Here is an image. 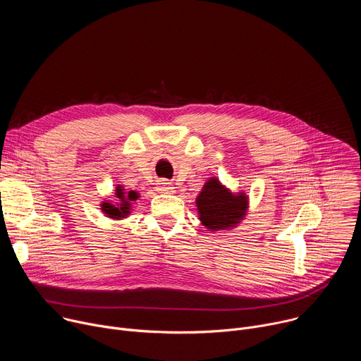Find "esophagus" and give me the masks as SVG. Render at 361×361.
I'll return each instance as SVG.
<instances>
[{"label": "esophagus", "mask_w": 361, "mask_h": 361, "mask_svg": "<svg viewBox=\"0 0 361 361\" xmlns=\"http://www.w3.org/2000/svg\"><path fill=\"white\" fill-rule=\"evenodd\" d=\"M174 185L171 184V183H169L167 180H161L160 183H159V187H157V190L160 191V192H164V194H171V192H174Z\"/></svg>", "instance_id": "34e87169"}]
</instances>
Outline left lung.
Here are the masks:
<instances>
[{"mask_svg": "<svg viewBox=\"0 0 361 361\" xmlns=\"http://www.w3.org/2000/svg\"><path fill=\"white\" fill-rule=\"evenodd\" d=\"M197 207L201 224L210 230L228 228L240 223L245 214V195H233L219 180L205 183L197 198Z\"/></svg>", "mask_w": 361, "mask_h": 361, "instance_id": "8db88e82", "label": "left lung"}]
</instances>
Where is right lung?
Masks as SVG:
<instances>
[{
  "instance_id": "add662e5",
  "label": "right lung",
  "mask_w": 361,
  "mask_h": 361,
  "mask_svg": "<svg viewBox=\"0 0 361 361\" xmlns=\"http://www.w3.org/2000/svg\"><path fill=\"white\" fill-rule=\"evenodd\" d=\"M117 197L121 201L118 207H116V205H113L110 202H104V204H102V212H104L109 217H113V219H124V216H127L130 213L128 212L130 210V202L135 201L138 198V194L135 191H130L128 194H126L118 187L117 188Z\"/></svg>"
}]
</instances>
